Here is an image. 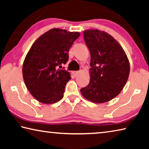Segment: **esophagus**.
<instances>
[{"label":"esophagus","instance_id":"esophagus-1","mask_svg":"<svg viewBox=\"0 0 149 149\" xmlns=\"http://www.w3.org/2000/svg\"><path fill=\"white\" fill-rule=\"evenodd\" d=\"M72 75H74V76H77V75H79V72H76V71H73L72 72Z\"/></svg>","mask_w":149,"mask_h":149}]
</instances>
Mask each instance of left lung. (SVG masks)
Listing matches in <instances>:
<instances>
[{
    "label": "left lung",
    "instance_id": "8db88e82",
    "mask_svg": "<svg viewBox=\"0 0 149 149\" xmlns=\"http://www.w3.org/2000/svg\"><path fill=\"white\" fill-rule=\"evenodd\" d=\"M84 37L91 54L90 81L81 93L93 102H108L120 94L127 82L129 60L119 42L107 32L87 29Z\"/></svg>",
    "mask_w": 149,
    "mask_h": 149
}]
</instances>
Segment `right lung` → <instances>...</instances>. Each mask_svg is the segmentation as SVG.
<instances>
[{
    "mask_svg": "<svg viewBox=\"0 0 149 149\" xmlns=\"http://www.w3.org/2000/svg\"><path fill=\"white\" fill-rule=\"evenodd\" d=\"M79 32L53 28L41 35L27 52L22 67L27 89L43 104H53L64 97L70 74L58 69L68 60L70 48L79 37Z\"/></svg>",
    "mask_w": 149,
    "mask_h": 149,
    "instance_id": "right-lung-1",
    "label": "right lung"
}]
</instances>
